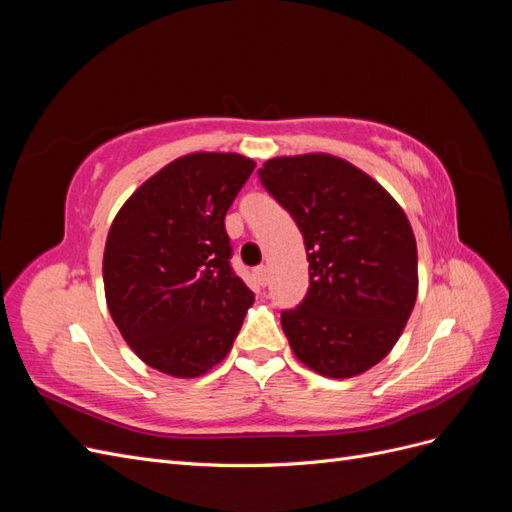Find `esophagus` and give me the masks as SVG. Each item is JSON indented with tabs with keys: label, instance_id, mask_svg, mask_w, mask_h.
I'll list each match as a JSON object with an SVG mask.
<instances>
[{
	"label": "esophagus",
	"instance_id": "obj_1",
	"mask_svg": "<svg viewBox=\"0 0 512 512\" xmlns=\"http://www.w3.org/2000/svg\"><path fill=\"white\" fill-rule=\"evenodd\" d=\"M254 277H256L260 286H267V282H269V269H267V267L254 269Z\"/></svg>",
	"mask_w": 512,
	"mask_h": 512
}]
</instances>
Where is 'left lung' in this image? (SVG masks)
I'll return each mask as SVG.
<instances>
[{"instance_id":"8db88e82","label":"left lung","mask_w":512,"mask_h":512,"mask_svg":"<svg viewBox=\"0 0 512 512\" xmlns=\"http://www.w3.org/2000/svg\"><path fill=\"white\" fill-rule=\"evenodd\" d=\"M258 177L297 222L309 288L282 314L297 359L316 374H365L393 350L418 294L416 239L382 185L331 153L271 158Z\"/></svg>"}]
</instances>
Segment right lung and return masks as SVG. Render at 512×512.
I'll list each match as a JSON object with an SVG mask.
<instances>
[{"label":"right lung","mask_w":512,"mask_h":512,"mask_svg":"<svg viewBox=\"0 0 512 512\" xmlns=\"http://www.w3.org/2000/svg\"><path fill=\"white\" fill-rule=\"evenodd\" d=\"M256 162L196 151L160 168L108 230L102 277L121 337L149 367L198 378L226 359L254 294L232 273L226 211Z\"/></svg>","instance_id":"right-lung-1"}]
</instances>
